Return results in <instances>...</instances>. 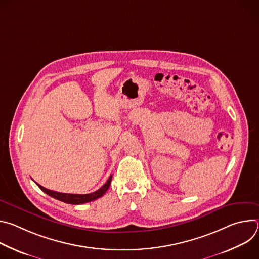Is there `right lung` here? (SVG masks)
<instances>
[{
	"label": "right lung",
	"mask_w": 259,
	"mask_h": 259,
	"mask_svg": "<svg viewBox=\"0 0 259 259\" xmlns=\"http://www.w3.org/2000/svg\"><path fill=\"white\" fill-rule=\"evenodd\" d=\"M112 177L113 175H110L108 180L103 184V186L96 192L91 193V194H86V195H77V194H63V193H58V192H54V191H50L47 190L45 188H43L40 184H38V187L47 195H49L50 197L59 200L61 202L67 203V204H72V205H80V204H84V203H88L91 201H94L100 197H102L106 191L108 190L109 186H110V181H112Z\"/></svg>",
	"instance_id": "right-lung-1"
}]
</instances>
